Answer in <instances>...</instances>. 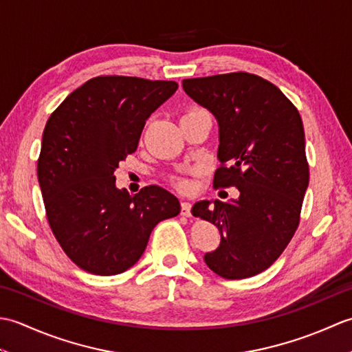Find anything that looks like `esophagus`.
I'll return each instance as SVG.
<instances>
[{
  "instance_id": "34e87169",
  "label": "esophagus",
  "mask_w": 352,
  "mask_h": 352,
  "mask_svg": "<svg viewBox=\"0 0 352 352\" xmlns=\"http://www.w3.org/2000/svg\"><path fill=\"white\" fill-rule=\"evenodd\" d=\"M190 203L189 201H182V214L183 216H190Z\"/></svg>"
}]
</instances>
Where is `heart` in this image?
<instances>
[{"instance_id": "heart-1", "label": "heart", "mask_w": 352, "mask_h": 352, "mask_svg": "<svg viewBox=\"0 0 352 352\" xmlns=\"http://www.w3.org/2000/svg\"><path fill=\"white\" fill-rule=\"evenodd\" d=\"M198 113H206V110H203V109H199V107H192L188 113H186L184 116H189V115H198Z\"/></svg>"}]
</instances>
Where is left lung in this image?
I'll list each match as a JSON object with an SVG mask.
<instances>
[{
  "instance_id": "obj_1",
  "label": "left lung",
  "mask_w": 352,
  "mask_h": 352,
  "mask_svg": "<svg viewBox=\"0 0 352 352\" xmlns=\"http://www.w3.org/2000/svg\"><path fill=\"white\" fill-rule=\"evenodd\" d=\"M183 89L218 121L213 184L239 190L237 198L192 207L221 233L204 261L222 278H248L281 256L300 223L309 188L301 116L278 87L248 72L183 80Z\"/></svg>"
}]
</instances>
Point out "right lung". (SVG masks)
Returning a JSON list of instances; mask_svg holds the SVG:
<instances>
[{"label": "right lung", "mask_w": 352, "mask_h": 352, "mask_svg": "<svg viewBox=\"0 0 352 352\" xmlns=\"http://www.w3.org/2000/svg\"><path fill=\"white\" fill-rule=\"evenodd\" d=\"M175 81L95 77L45 125L37 177L50 227L74 263L116 275L144 254L153 228L180 213L159 186L136 195L116 188L119 162L136 151L146 119L175 94Z\"/></svg>", "instance_id": "1"}]
</instances>
